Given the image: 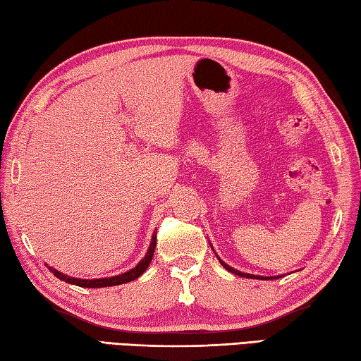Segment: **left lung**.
<instances>
[{"label":"left lung","mask_w":361,"mask_h":361,"mask_svg":"<svg viewBox=\"0 0 361 361\" xmlns=\"http://www.w3.org/2000/svg\"><path fill=\"white\" fill-rule=\"evenodd\" d=\"M210 247H212V245H210ZM214 250V248H212ZM219 257V256H216ZM219 261H220V264L223 265L224 269L226 270H229L231 274H234V275H239V276H243V278H255V280H275V278H281V275L280 276H259V275H250V274H243V271H239V270H235V269H233V267H229L228 264H224L220 257H219Z\"/></svg>","instance_id":"8db88e82"}]
</instances>
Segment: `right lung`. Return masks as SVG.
Instances as JSON below:
<instances>
[{
    "instance_id": "right-lung-1",
    "label": "right lung",
    "mask_w": 361,
    "mask_h": 361,
    "mask_svg": "<svg viewBox=\"0 0 361 361\" xmlns=\"http://www.w3.org/2000/svg\"><path fill=\"white\" fill-rule=\"evenodd\" d=\"M157 233L152 234V242H151V247H149L146 256L142 257V259L138 262V265H135L133 269H130L126 274H121V275H114V276H108V278H99V280H81V278H72V276H67L64 274H61V271L54 270L53 267H49V270L51 274L59 278L61 281H66L69 284H75V286H80V288H110V286H118V284H124L128 281H133L137 280L138 276H141L145 274L146 269L149 267V264L152 261V256H154V251H155V245H157Z\"/></svg>"
}]
</instances>
